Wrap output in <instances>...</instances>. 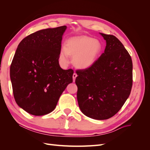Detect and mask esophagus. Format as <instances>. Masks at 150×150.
I'll use <instances>...</instances> for the list:
<instances>
[{
  "instance_id": "obj_1",
  "label": "esophagus",
  "mask_w": 150,
  "mask_h": 150,
  "mask_svg": "<svg viewBox=\"0 0 150 150\" xmlns=\"http://www.w3.org/2000/svg\"><path fill=\"white\" fill-rule=\"evenodd\" d=\"M77 76H78V75H77L76 73H74L73 75H72V78H73V81H74V82L75 81V79H76Z\"/></svg>"
}]
</instances>
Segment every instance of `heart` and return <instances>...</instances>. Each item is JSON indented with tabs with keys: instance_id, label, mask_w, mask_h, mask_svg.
<instances>
[{
	"instance_id": "1",
	"label": "heart",
	"mask_w": 150,
	"mask_h": 150,
	"mask_svg": "<svg viewBox=\"0 0 150 150\" xmlns=\"http://www.w3.org/2000/svg\"><path fill=\"white\" fill-rule=\"evenodd\" d=\"M102 49L101 42L87 36H78L68 39L65 46H62L59 52V61L63 66L69 63V56L72 57L75 66L86 69L96 61Z\"/></svg>"
}]
</instances>
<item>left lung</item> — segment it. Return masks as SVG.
<instances>
[{"mask_svg":"<svg viewBox=\"0 0 150 150\" xmlns=\"http://www.w3.org/2000/svg\"><path fill=\"white\" fill-rule=\"evenodd\" d=\"M106 40L104 53L87 69L77 70V99L84 115L107 120L118 112L133 84V63L128 52L112 35L100 33Z\"/></svg>","mask_w":150,"mask_h":150,"instance_id":"1","label":"left lung"}]
</instances>
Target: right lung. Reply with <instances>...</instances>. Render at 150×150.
<instances>
[{
  "mask_svg": "<svg viewBox=\"0 0 150 150\" xmlns=\"http://www.w3.org/2000/svg\"><path fill=\"white\" fill-rule=\"evenodd\" d=\"M67 27L40 30L21 40L13 56L10 77L18 106L30 115L42 116L55 109L72 69L59 64L62 35Z\"/></svg>",
  "mask_w": 150,
  "mask_h": 150,
  "instance_id": "obj_1",
  "label": "right lung"
}]
</instances>
